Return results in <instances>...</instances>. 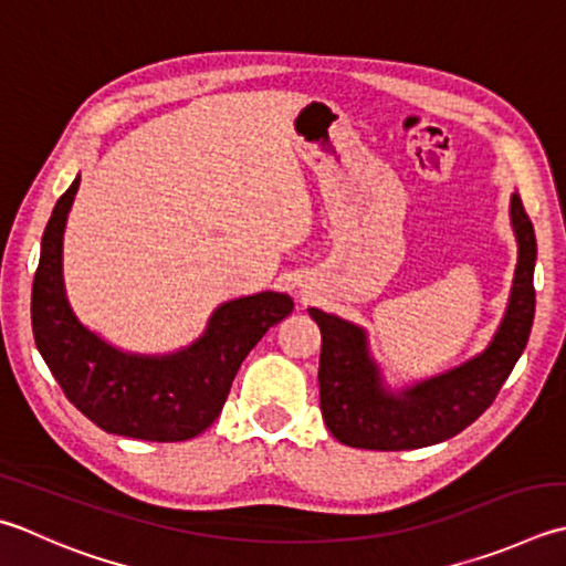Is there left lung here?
<instances>
[{"label":"left lung","instance_id":"8db88e82","mask_svg":"<svg viewBox=\"0 0 566 566\" xmlns=\"http://www.w3.org/2000/svg\"><path fill=\"white\" fill-rule=\"evenodd\" d=\"M511 226L517 264L501 326L479 356L434 378L395 390L373 358L368 331L316 306L308 308L321 328V415L340 444L373 451L431 447L457 437L493 405L523 356L535 318L537 242L517 193L511 196Z\"/></svg>","mask_w":566,"mask_h":566}]
</instances>
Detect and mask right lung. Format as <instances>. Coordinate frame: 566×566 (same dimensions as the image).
Masks as SVG:
<instances>
[{"mask_svg": "<svg viewBox=\"0 0 566 566\" xmlns=\"http://www.w3.org/2000/svg\"><path fill=\"white\" fill-rule=\"evenodd\" d=\"M75 176L41 238L31 290V326L41 358L69 400L107 434L186 441L216 422L238 368L270 326L292 314L290 294L260 292L220 304L188 346L147 356L122 350L75 316L63 280V232Z\"/></svg>", "mask_w": 566, "mask_h": 566, "instance_id": "add662e5", "label": "right lung"}]
</instances>
